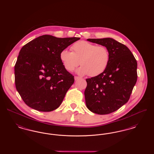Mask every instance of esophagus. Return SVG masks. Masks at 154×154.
I'll use <instances>...</instances> for the list:
<instances>
[{
    "label": "esophagus",
    "instance_id": "esophagus-1",
    "mask_svg": "<svg viewBox=\"0 0 154 154\" xmlns=\"http://www.w3.org/2000/svg\"><path fill=\"white\" fill-rule=\"evenodd\" d=\"M80 79V77H78V76H75V77H74V80H79V79Z\"/></svg>",
    "mask_w": 154,
    "mask_h": 154
}]
</instances>
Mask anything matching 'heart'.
I'll return each instance as SVG.
<instances>
[{"label":"heart","mask_w":154,"mask_h":154,"mask_svg":"<svg viewBox=\"0 0 154 154\" xmlns=\"http://www.w3.org/2000/svg\"><path fill=\"white\" fill-rule=\"evenodd\" d=\"M72 52L65 49L61 51L59 58L66 70L73 71L80 65L77 73L95 77L106 69L110 61L108 49L102 45H97L82 40L72 46Z\"/></svg>","instance_id":"obj_1"}]
</instances>
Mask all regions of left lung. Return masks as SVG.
Listing matches in <instances>:
<instances>
[{"label":"left lung","mask_w":154,"mask_h":154,"mask_svg":"<svg viewBox=\"0 0 154 154\" xmlns=\"http://www.w3.org/2000/svg\"><path fill=\"white\" fill-rule=\"evenodd\" d=\"M87 40L105 46L109 51L110 61L102 73L86 79V105L92 112L108 114L129 100L137 81V63L130 50L113 38Z\"/></svg>","instance_id":"8db88e82"}]
</instances>
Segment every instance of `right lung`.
<instances>
[{
    "label": "right lung",
    "instance_id": "add662e5",
    "mask_svg": "<svg viewBox=\"0 0 154 154\" xmlns=\"http://www.w3.org/2000/svg\"><path fill=\"white\" fill-rule=\"evenodd\" d=\"M79 37H38L22 47L14 67L15 84L23 101L35 110L58 108L74 82L59 58L61 51Z\"/></svg>",
    "mask_w": 154,
    "mask_h": 154
}]
</instances>
